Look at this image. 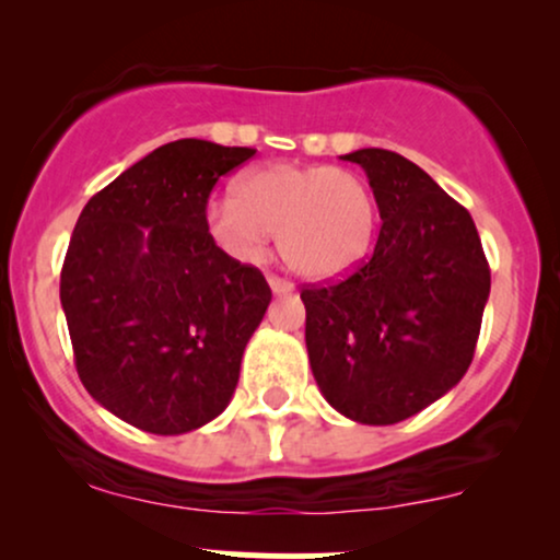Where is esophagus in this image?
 <instances>
[{
  "mask_svg": "<svg viewBox=\"0 0 560 560\" xmlns=\"http://www.w3.org/2000/svg\"><path fill=\"white\" fill-rule=\"evenodd\" d=\"M268 284H271L273 294H292L294 292V284L287 279H279V276H268Z\"/></svg>",
  "mask_w": 560,
  "mask_h": 560,
  "instance_id": "34e87169",
  "label": "esophagus"
}]
</instances>
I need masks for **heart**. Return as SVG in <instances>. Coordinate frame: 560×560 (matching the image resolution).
<instances>
[{"instance_id":"1","label":"heart","mask_w":560,"mask_h":560,"mask_svg":"<svg viewBox=\"0 0 560 560\" xmlns=\"http://www.w3.org/2000/svg\"><path fill=\"white\" fill-rule=\"evenodd\" d=\"M376 197L358 173L271 163L236 182L234 197L205 205V229L231 258L253 262L276 234L281 260L305 279H337L369 253Z\"/></svg>"}]
</instances>
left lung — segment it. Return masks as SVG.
<instances>
[{
    "instance_id": "left-lung-1",
    "label": "left lung",
    "mask_w": 560,
    "mask_h": 560,
    "mask_svg": "<svg viewBox=\"0 0 560 560\" xmlns=\"http://www.w3.org/2000/svg\"><path fill=\"white\" fill-rule=\"evenodd\" d=\"M382 231L347 279L305 287V345L334 410L387 427L464 378L490 298V266L464 205L389 150H358Z\"/></svg>"
}]
</instances>
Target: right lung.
I'll list each match as a JSON object with an SVG mask.
<instances>
[{
  "label": "right lung",
  "instance_id": "obj_1",
  "mask_svg": "<svg viewBox=\"0 0 560 560\" xmlns=\"http://www.w3.org/2000/svg\"><path fill=\"white\" fill-rule=\"evenodd\" d=\"M249 147H158L81 210L60 273L75 371L141 432L184 434L226 410L244 347L271 302L253 266L205 229V205Z\"/></svg>",
  "mask_w": 560,
  "mask_h": 560
}]
</instances>
